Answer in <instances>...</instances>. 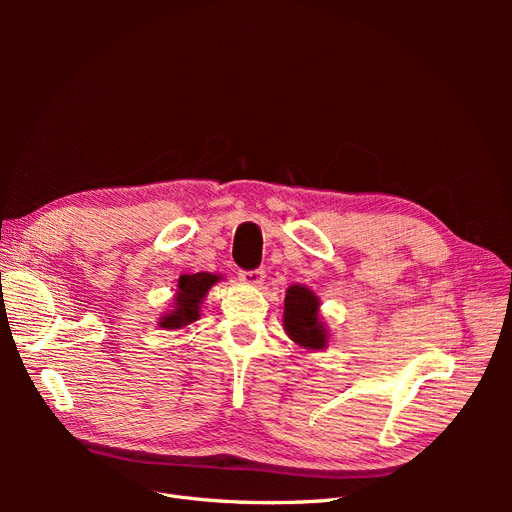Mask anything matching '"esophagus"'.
Returning a JSON list of instances; mask_svg holds the SVG:
<instances>
[{
	"instance_id": "1",
	"label": "esophagus",
	"mask_w": 512,
	"mask_h": 512,
	"mask_svg": "<svg viewBox=\"0 0 512 512\" xmlns=\"http://www.w3.org/2000/svg\"><path fill=\"white\" fill-rule=\"evenodd\" d=\"M239 280H241L245 286L260 288L262 282H265V271H262V269H256V271H241V273H239Z\"/></svg>"
}]
</instances>
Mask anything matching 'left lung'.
I'll return each mask as SVG.
<instances>
[{
    "label": "left lung",
    "instance_id": "obj_1",
    "mask_svg": "<svg viewBox=\"0 0 512 512\" xmlns=\"http://www.w3.org/2000/svg\"><path fill=\"white\" fill-rule=\"evenodd\" d=\"M284 331L307 352L329 348V329L320 314L318 294L303 284H292L284 297Z\"/></svg>",
    "mask_w": 512,
    "mask_h": 512
}]
</instances>
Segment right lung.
<instances>
[{
	"instance_id": "obj_1",
	"label": "right lung",
	"mask_w": 512,
	"mask_h": 512,
	"mask_svg": "<svg viewBox=\"0 0 512 512\" xmlns=\"http://www.w3.org/2000/svg\"><path fill=\"white\" fill-rule=\"evenodd\" d=\"M224 277L218 273H185L177 280V290L173 307L158 318V327L164 331H179L190 327L200 318V305H203L209 290L222 282Z\"/></svg>"
}]
</instances>
